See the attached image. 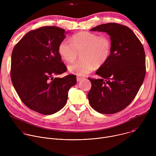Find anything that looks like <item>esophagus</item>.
<instances>
[{
	"instance_id": "esophagus-1",
	"label": "esophagus",
	"mask_w": 156,
	"mask_h": 156,
	"mask_svg": "<svg viewBox=\"0 0 156 156\" xmlns=\"http://www.w3.org/2000/svg\"><path fill=\"white\" fill-rule=\"evenodd\" d=\"M82 80V78L81 77H79V76H77L76 77V81L78 82L80 81H81Z\"/></svg>"
}]
</instances>
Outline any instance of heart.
<instances>
[{
	"instance_id": "obj_1",
	"label": "heart",
	"mask_w": 156,
	"mask_h": 156,
	"mask_svg": "<svg viewBox=\"0 0 156 156\" xmlns=\"http://www.w3.org/2000/svg\"><path fill=\"white\" fill-rule=\"evenodd\" d=\"M112 51V41L106 35L83 31L72 37V41L65 39L59 44L58 51L66 62L75 60L81 54V60L73 62L68 65L70 72L83 76L91 73L94 65L100 67L108 60Z\"/></svg>"
}]
</instances>
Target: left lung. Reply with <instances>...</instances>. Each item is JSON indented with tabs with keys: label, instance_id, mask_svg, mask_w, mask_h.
<instances>
[{
	"label": "left lung",
	"instance_id": "left-lung-1",
	"mask_svg": "<svg viewBox=\"0 0 156 156\" xmlns=\"http://www.w3.org/2000/svg\"><path fill=\"white\" fill-rule=\"evenodd\" d=\"M91 31L107 33L112 41V51L107 62L96 73L102 78H88L91 82L89 102L101 114H115L132 102L143 83L144 49L138 37L126 26L108 23Z\"/></svg>",
	"mask_w": 156,
	"mask_h": 156
}]
</instances>
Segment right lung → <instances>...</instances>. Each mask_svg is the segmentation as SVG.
I'll use <instances>...</instances> for the list:
<instances>
[{
  "label": "right lung",
  "mask_w": 156,
  "mask_h": 156,
  "mask_svg": "<svg viewBox=\"0 0 156 156\" xmlns=\"http://www.w3.org/2000/svg\"><path fill=\"white\" fill-rule=\"evenodd\" d=\"M65 37L62 28L42 27L27 33L12 51L10 76L15 90L26 106L43 115L62 109L76 83L74 75L53 77L67 70L58 51Z\"/></svg>",
  "instance_id": "obj_1"
}]
</instances>
